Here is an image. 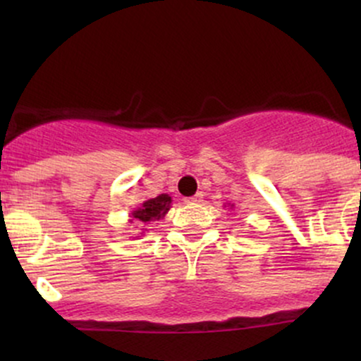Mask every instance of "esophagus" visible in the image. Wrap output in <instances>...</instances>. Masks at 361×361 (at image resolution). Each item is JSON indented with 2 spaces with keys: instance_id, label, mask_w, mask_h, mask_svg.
I'll use <instances>...</instances> for the list:
<instances>
[{
  "instance_id": "34e87169",
  "label": "esophagus",
  "mask_w": 361,
  "mask_h": 361,
  "mask_svg": "<svg viewBox=\"0 0 361 361\" xmlns=\"http://www.w3.org/2000/svg\"><path fill=\"white\" fill-rule=\"evenodd\" d=\"M202 198H204V195H202V193H197V195H193V197L186 198L185 202H186V204H200Z\"/></svg>"
}]
</instances>
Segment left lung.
<instances>
[{"instance_id": "8db88e82", "label": "left lung", "mask_w": 361, "mask_h": 361, "mask_svg": "<svg viewBox=\"0 0 361 361\" xmlns=\"http://www.w3.org/2000/svg\"><path fill=\"white\" fill-rule=\"evenodd\" d=\"M227 207H231V209H234V205H227Z\"/></svg>"}]
</instances>
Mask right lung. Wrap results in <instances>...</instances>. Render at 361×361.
I'll list each match as a JSON object with an SVG mask.
<instances>
[{
    "instance_id": "1",
    "label": "right lung",
    "mask_w": 361,
    "mask_h": 361,
    "mask_svg": "<svg viewBox=\"0 0 361 361\" xmlns=\"http://www.w3.org/2000/svg\"><path fill=\"white\" fill-rule=\"evenodd\" d=\"M171 197L166 193H161L157 195L156 198H149V200L144 202L142 205L137 207L135 210H132L130 215H128V222L130 224H142V226H147V224L154 222V221H161L164 219V215L168 214V210L171 209ZM142 233H146V227H142ZM139 238V235H137Z\"/></svg>"
}]
</instances>
